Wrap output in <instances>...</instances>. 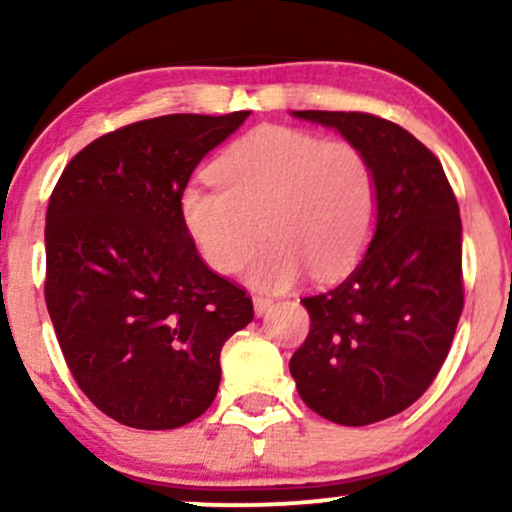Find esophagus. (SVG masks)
<instances>
[{
  "label": "esophagus",
  "mask_w": 512,
  "mask_h": 512,
  "mask_svg": "<svg viewBox=\"0 0 512 512\" xmlns=\"http://www.w3.org/2000/svg\"><path fill=\"white\" fill-rule=\"evenodd\" d=\"M252 305H255V315H257V317H262L264 313H269V310H272L274 301H272V298L255 296V298H252Z\"/></svg>",
  "instance_id": "34e87169"
}]
</instances>
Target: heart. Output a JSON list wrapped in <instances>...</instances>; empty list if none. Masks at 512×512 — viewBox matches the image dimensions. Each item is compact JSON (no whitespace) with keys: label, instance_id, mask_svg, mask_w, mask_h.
<instances>
[{"label":"heart","instance_id":"b5f03b06","mask_svg":"<svg viewBox=\"0 0 512 512\" xmlns=\"http://www.w3.org/2000/svg\"><path fill=\"white\" fill-rule=\"evenodd\" d=\"M219 185L190 182L180 192L182 228L202 260L233 274L252 245L267 243L245 267V281L284 291L301 276L330 281L368 245L378 187L356 146L325 142L291 127H260L214 163Z\"/></svg>","mask_w":512,"mask_h":512}]
</instances>
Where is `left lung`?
Masks as SVG:
<instances>
[{"label": "left lung", "mask_w": 512, "mask_h": 512, "mask_svg": "<svg viewBox=\"0 0 512 512\" xmlns=\"http://www.w3.org/2000/svg\"><path fill=\"white\" fill-rule=\"evenodd\" d=\"M368 158L378 187L366 255L342 284L303 298L310 332L289 368L315 414L368 426L414 404L462 315V221L443 166L407 129L366 113L293 110Z\"/></svg>", "instance_id": "obj_1"}]
</instances>
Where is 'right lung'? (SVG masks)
Masks as SVG:
<instances>
[{"label":"right lung","instance_id":"right-lung-1","mask_svg":"<svg viewBox=\"0 0 512 512\" xmlns=\"http://www.w3.org/2000/svg\"><path fill=\"white\" fill-rule=\"evenodd\" d=\"M248 115H166L103 134L52 192L45 303L74 380L120 424L168 431L202 416L223 344L255 317L199 257L178 207L199 161Z\"/></svg>","mask_w":512,"mask_h":512}]
</instances>
